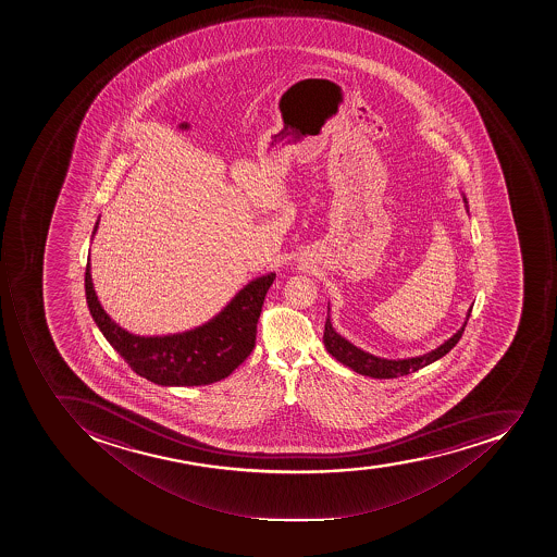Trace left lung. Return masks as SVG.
Returning a JSON list of instances; mask_svg holds the SVG:
<instances>
[{
  "instance_id": "8db88e82",
  "label": "left lung",
  "mask_w": 557,
  "mask_h": 557,
  "mask_svg": "<svg viewBox=\"0 0 557 557\" xmlns=\"http://www.w3.org/2000/svg\"><path fill=\"white\" fill-rule=\"evenodd\" d=\"M466 208H468V200L465 197ZM469 317H471V308L466 314L465 325L460 326L459 331L445 341L442 346L432 349L429 354L420 355V357H411V359L403 360H388L382 357H374V355L363 351L351 345L345 337H341L331 323V317L326 314L325 332H323V343L329 354L334 359L339 360L346 368L354 369L355 373L363 374V376L380 377V380H388V377L405 376V374L414 373L419 369L425 368L429 363L436 362V360L445 357L454 346L459 343L460 337L465 334L466 325H468Z\"/></svg>"
}]
</instances>
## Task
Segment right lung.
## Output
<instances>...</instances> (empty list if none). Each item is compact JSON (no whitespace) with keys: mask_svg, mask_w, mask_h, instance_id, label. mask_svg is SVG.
<instances>
[{"mask_svg":"<svg viewBox=\"0 0 557 557\" xmlns=\"http://www.w3.org/2000/svg\"><path fill=\"white\" fill-rule=\"evenodd\" d=\"M274 280L271 272L251 281L211 322L194 331L154 337L135 336L112 322L92 288L89 260L84 285L92 320L138 376L163 386H200L228 376L253 351L258 318Z\"/></svg>","mask_w":557,"mask_h":557,"instance_id":"right-lung-1","label":"right lung"}]
</instances>
